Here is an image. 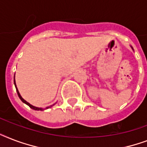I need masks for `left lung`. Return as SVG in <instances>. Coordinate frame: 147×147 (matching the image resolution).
Here are the masks:
<instances>
[{"instance_id":"left-lung-1","label":"left lung","mask_w":147,"mask_h":147,"mask_svg":"<svg viewBox=\"0 0 147 147\" xmlns=\"http://www.w3.org/2000/svg\"><path fill=\"white\" fill-rule=\"evenodd\" d=\"M132 49H133V48H132Z\"/></svg>"}]
</instances>
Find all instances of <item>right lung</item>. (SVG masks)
Listing matches in <instances>:
<instances>
[{
  "label": "right lung",
  "mask_w": 147,
  "mask_h": 147,
  "mask_svg": "<svg viewBox=\"0 0 147 147\" xmlns=\"http://www.w3.org/2000/svg\"><path fill=\"white\" fill-rule=\"evenodd\" d=\"M14 85H15V87H16V90H17V94H18V96H19L20 99V100H21L22 101H23V102L25 103L26 105H28L29 107H30V108H32V109H33V110H36V111H42V110H43V109H42V108H41V107H35V106H33V105H30V103H28V102H27V101H26V100H25L24 99V98H22L21 95H20V94L19 91H18V89H17V85H16V82H15V78H14ZM52 107V106H50V107H47V108H49V107Z\"/></svg>",
  "instance_id": "right-lung-1"
}]
</instances>
